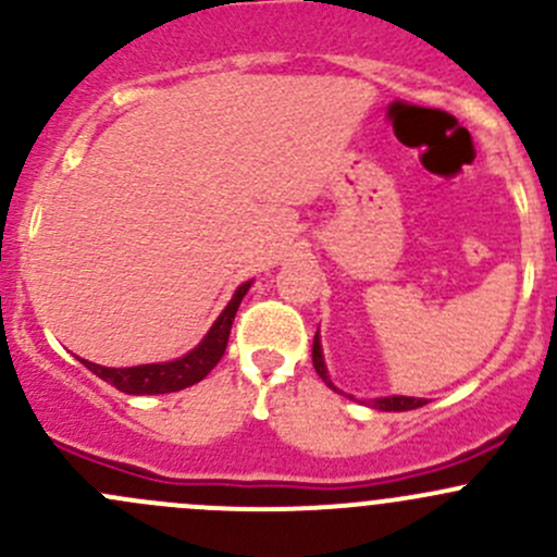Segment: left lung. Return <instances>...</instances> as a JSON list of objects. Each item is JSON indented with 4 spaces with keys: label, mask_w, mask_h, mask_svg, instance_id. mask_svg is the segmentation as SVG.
<instances>
[{
    "label": "left lung",
    "mask_w": 557,
    "mask_h": 557,
    "mask_svg": "<svg viewBox=\"0 0 557 557\" xmlns=\"http://www.w3.org/2000/svg\"><path fill=\"white\" fill-rule=\"evenodd\" d=\"M320 334V331H318ZM314 334V342H312V363H314V372L320 374V380H323L325 385L331 387V391L342 393L339 387L331 383L329 377V369H325V358H323V345H320V336ZM352 398V396H350ZM372 409H380V412H407V409H418L423 407L425 398H412V396H383V398H372V401H367Z\"/></svg>",
    "instance_id": "left-lung-1"
}]
</instances>
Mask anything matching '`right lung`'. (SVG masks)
<instances>
[{
    "label": "right lung",
    "mask_w": 557,
    "mask_h": 557,
    "mask_svg": "<svg viewBox=\"0 0 557 557\" xmlns=\"http://www.w3.org/2000/svg\"><path fill=\"white\" fill-rule=\"evenodd\" d=\"M252 280L239 285L234 290L232 301L223 307V312L218 314L215 323L210 325V331L205 334V339L188 350L185 356L174 358V361L164 363H139V367H99V363L86 361L81 358L83 367L91 369L97 377H102L104 383L115 385L117 391L128 393V396H153V393H174L183 391V387L196 385L199 380H205L207 374L215 369V363L221 361L223 352H226L228 334H232L234 314H237L239 305H243V296L250 290Z\"/></svg>",
    "instance_id": "add662e5"
}]
</instances>
